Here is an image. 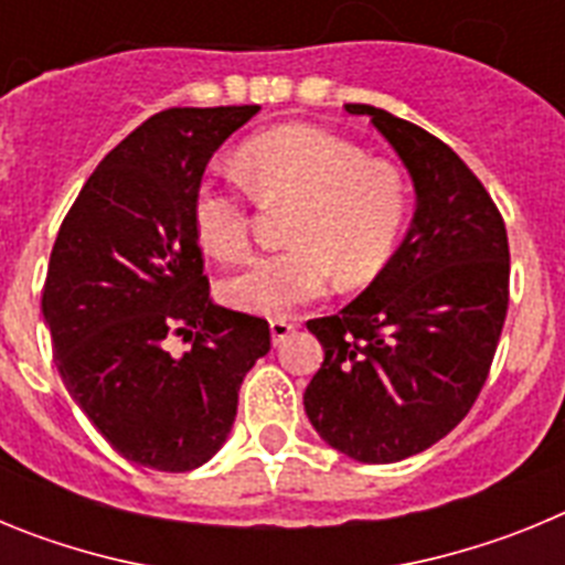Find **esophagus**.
<instances>
[{"mask_svg": "<svg viewBox=\"0 0 565 565\" xmlns=\"http://www.w3.org/2000/svg\"><path fill=\"white\" fill-rule=\"evenodd\" d=\"M291 331H294L291 319H271V339H274V344L286 342V339L291 337Z\"/></svg>", "mask_w": 565, "mask_h": 565, "instance_id": "esophagus-1", "label": "esophagus"}]
</instances>
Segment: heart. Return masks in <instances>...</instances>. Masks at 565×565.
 <instances>
[{
  "instance_id": "1",
  "label": "heart",
  "mask_w": 565,
  "mask_h": 565,
  "mask_svg": "<svg viewBox=\"0 0 565 565\" xmlns=\"http://www.w3.org/2000/svg\"><path fill=\"white\" fill-rule=\"evenodd\" d=\"M248 189L266 206H294L286 252L257 259L223 294L234 308L286 317L322 297L333 271L342 286H367L396 254L411 192L404 174L359 143L311 124H286L248 138L237 152ZM192 232L221 263L252 254V203L223 183L192 192Z\"/></svg>"
}]
</instances>
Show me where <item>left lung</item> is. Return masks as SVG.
<instances>
[{"label": "left lung", "mask_w": 565, "mask_h": 565, "mask_svg": "<svg viewBox=\"0 0 565 565\" xmlns=\"http://www.w3.org/2000/svg\"><path fill=\"white\" fill-rule=\"evenodd\" d=\"M416 186V217L351 306L311 319L326 362L306 413L333 450L393 463L427 450L472 411L509 308V239L495 201L441 138L371 104Z\"/></svg>", "instance_id": "obj_1"}]
</instances>
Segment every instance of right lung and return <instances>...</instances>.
I'll return each instance as SVG.
<instances>
[{
    "label": "right lung",
    "instance_id": "1",
    "mask_svg": "<svg viewBox=\"0 0 565 565\" xmlns=\"http://www.w3.org/2000/svg\"><path fill=\"white\" fill-rule=\"evenodd\" d=\"M257 109L147 118L89 174L50 252L42 311L62 379L113 450L158 472L221 450L239 384L271 351L266 319L209 299L192 232L209 158ZM172 335L190 342L183 358L168 351Z\"/></svg>",
    "mask_w": 565,
    "mask_h": 565
}]
</instances>
